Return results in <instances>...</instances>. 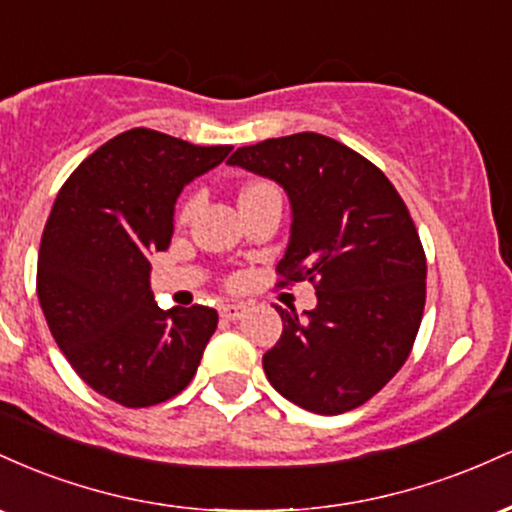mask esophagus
Returning <instances> with one entry per match:
<instances>
[{
    "label": "esophagus",
    "instance_id": "esophagus-1",
    "mask_svg": "<svg viewBox=\"0 0 512 512\" xmlns=\"http://www.w3.org/2000/svg\"><path fill=\"white\" fill-rule=\"evenodd\" d=\"M245 305L243 303H223L219 305V315L226 317V320H240L245 315Z\"/></svg>",
    "mask_w": 512,
    "mask_h": 512
}]
</instances>
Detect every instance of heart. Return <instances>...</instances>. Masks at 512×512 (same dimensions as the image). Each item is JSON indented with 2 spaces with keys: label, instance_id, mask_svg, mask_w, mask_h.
<instances>
[{
  "label": "heart",
  "instance_id": "1",
  "mask_svg": "<svg viewBox=\"0 0 512 512\" xmlns=\"http://www.w3.org/2000/svg\"><path fill=\"white\" fill-rule=\"evenodd\" d=\"M257 187H267V185H250V187H245V192L257 190ZM245 192H243V195H245ZM195 207H197V199H190V202L185 204V209H182V219H187V216H190L192 211H195Z\"/></svg>",
  "mask_w": 512,
  "mask_h": 512
}]
</instances>
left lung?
<instances>
[{"label":"left lung","instance_id":"left-lung-1","mask_svg":"<svg viewBox=\"0 0 512 512\" xmlns=\"http://www.w3.org/2000/svg\"><path fill=\"white\" fill-rule=\"evenodd\" d=\"M284 187L291 236L276 272L313 281V310L276 313L262 356L279 395L315 414L361 407L407 361L426 303V257L407 204L368 158L325 134L240 146L228 158Z\"/></svg>","mask_w":512,"mask_h":512}]
</instances>
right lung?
<instances>
[{
  "instance_id": "1",
  "label": "right lung",
  "mask_w": 512,
  "mask_h": 512,
  "mask_svg": "<svg viewBox=\"0 0 512 512\" xmlns=\"http://www.w3.org/2000/svg\"><path fill=\"white\" fill-rule=\"evenodd\" d=\"M231 149L129 129L93 151L55 199L40 240V308L79 378L122 407L185 390L216 330L207 305L158 308L149 257L168 250L182 187Z\"/></svg>"
}]
</instances>
